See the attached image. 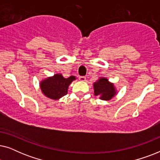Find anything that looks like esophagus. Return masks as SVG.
<instances>
[{
	"mask_svg": "<svg viewBox=\"0 0 160 160\" xmlns=\"http://www.w3.org/2000/svg\"><path fill=\"white\" fill-rule=\"evenodd\" d=\"M78 78H79V80L82 81V82H84V81H86V77H85V76H79Z\"/></svg>",
	"mask_w": 160,
	"mask_h": 160,
	"instance_id": "34e87169",
	"label": "esophagus"
}]
</instances>
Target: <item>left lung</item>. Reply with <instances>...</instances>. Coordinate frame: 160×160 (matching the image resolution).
<instances>
[{
    "label": "left lung",
    "mask_w": 160,
    "mask_h": 160,
    "mask_svg": "<svg viewBox=\"0 0 160 160\" xmlns=\"http://www.w3.org/2000/svg\"><path fill=\"white\" fill-rule=\"evenodd\" d=\"M94 94L95 96H99L101 100H111L117 93L113 84L109 82L106 78H100L93 84Z\"/></svg>",
    "instance_id": "1"
}]
</instances>
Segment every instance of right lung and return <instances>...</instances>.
Masks as SVG:
<instances>
[{
	"label": "right lung",
	"mask_w": 160,
	"mask_h": 160,
	"mask_svg": "<svg viewBox=\"0 0 160 160\" xmlns=\"http://www.w3.org/2000/svg\"><path fill=\"white\" fill-rule=\"evenodd\" d=\"M76 77L73 76L65 78L62 74H55L52 77H48L40 83L41 89L47 98L52 100H58L67 95L69 85Z\"/></svg>",
	"instance_id": "1"
}]
</instances>
